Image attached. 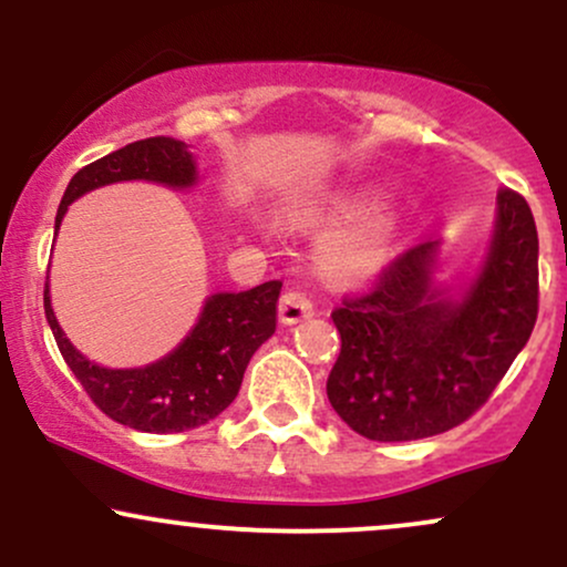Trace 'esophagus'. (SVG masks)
<instances>
[{
  "label": "esophagus",
  "mask_w": 567,
  "mask_h": 567,
  "mask_svg": "<svg viewBox=\"0 0 567 567\" xmlns=\"http://www.w3.org/2000/svg\"><path fill=\"white\" fill-rule=\"evenodd\" d=\"M311 315H315V303L306 296V290L290 288L282 292V298H279V320L285 324H296Z\"/></svg>",
  "instance_id": "esophagus-1"
}]
</instances>
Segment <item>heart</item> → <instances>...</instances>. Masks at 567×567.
Instances as JSON below:
<instances>
[{
    "mask_svg": "<svg viewBox=\"0 0 567 567\" xmlns=\"http://www.w3.org/2000/svg\"><path fill=\"white\" fill-rule=\"evenodd\" d=\"M379 207L375 194H351L336 205V213L343 218L362 216ZM389 243H392V231H389L386 220L375 218L368 224L354 226V229L338 234L333 243L324 250V269L333 277H362L375 271L386 261Z\"/></svg>",
    "mask_w": 567,
    "mask_h": 567,
    "instance_id": "heart-1",
    "label": "heart"
}]
</instances>
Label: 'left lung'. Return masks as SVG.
<instances>
[{"label":"left lung","instance_id":"1","mask_svg":"<svg viewBox=\"0 0 567 567\" xmlns=\"http://www.w3.org/2000/svg\"><path fill=\"white\" fill-rule=\"evenodd\" d=\"M483 275L461 301L432 288L437 243L400 252L368 290L349 292L328 400L362 437L408 442L464 424L491 400L538 317V231L523 194L498 188Z\"/></svg>","mask_w":567,"mask_h":567}]
</instances>
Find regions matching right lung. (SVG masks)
Masks as SVG:
<instances>
[{
  "label": "right lung",
  "instance_id": "add662e5",
  "mask_svg": "<svg viewBox=\"0 0 567 567\" xmlns=\"http://www.w3.org/2000/svg\"><path fill=\"white\" fill-rule=\"evenodd\" d=\"M133 178L188 186L197 178V171L184 141L154 135V138L127 143L125 148H116L106 157L84 165L69 181L58 207L55 229L61 226L71 202L84 192ZM279 290L282 282L269 279L252 290L210 296L197 328L173 354L154 365L133 370H109L84 360L55 320L48 285H44V315L63 360L97 410H103L116 424L138 432L173 434L207 424L231 405L243 386L247 362L266 338L275 333Z\"/></svg>",
  "mask_w": 567,
  "mask_h": 567
}]
</instances>
